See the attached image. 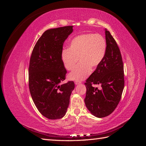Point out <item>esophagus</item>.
Wrapping results in <instances>:
<instances>
[{"instance_id": "obj_1", "label": "esophagus", "mask_w": 146, "mask_h": 146, "mask_svg": "<svg viewBox=\"0 0 146 146\" xmlns=\"http://www.w3.org/2000/svg\"><path fill=\"white\" fill-rule=\"evenodd\" d=\"M80 83H81L80 82H78V81H76V82H75V84H76V85H79V84H80Z\"/></svg>"}]
</instances>
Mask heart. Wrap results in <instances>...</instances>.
I'll return each instance as SVG.
<instances>
[{"label":"heart","mask_w":146,"mask_h":146,"mask_svg":"<svg viewBox=\"0 0 146 146\" xmlns=\"http://www.w3.org/2000/svg\"><path fill=\"white\" fill-rule=\"evenodd\" d=\"M107 52V42L100 34L86 33L74 37L69 43L68 48L61 52V60L64 68L72 70L79 63L68 78L70 80H83L96 69L103 61Z\"/></svg>","instance_id":"obj_1"}]
</instances>
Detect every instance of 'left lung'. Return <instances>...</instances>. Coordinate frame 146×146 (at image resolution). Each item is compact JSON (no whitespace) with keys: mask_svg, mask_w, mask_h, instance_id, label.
Here are the masks:
<instances>
[{"mask_svg":"<svg viewBox=\"0 0 146 146\" xmlns=\"http://www.w3.org/2000/svg\"><path fill=\"white\" fill-rule=\"evenodd\" d=\"M107 52L103 61L88 78L85 103L90 113L97 117L111 114L121 99L124 88L123 65L120 50L116 41L105 29ZM100 84L101 89L92 86Z\"/></svg>","mask_w":146,"mask_h":146,"instance_id":"1","label":"left lung"}]
</instances>
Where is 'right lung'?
Listing matches in <instances>:
<instances>
[{
    "mask_svg": "<svg viewBox=\"0 0 146 146\" xmlns=\"http://www.w3.org/2000/svg\"><path fill=\"white\" fill-rule=\"evenodd\" d=\"M73 26L46 30L35 44L29 69V90L33 102L42 115L49 119L62 118L75 88L73 81L60 84L67 73L61 60L64 41Z\"/></svg>",
    "mask_w": 146,
    "mask_h": 146,
    "instance_id": "obj_1",
    "label": "right lung"
}]
</instances>
